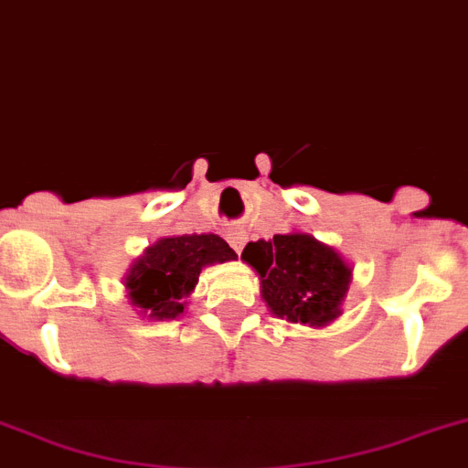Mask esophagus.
Here are the masks:
<instances>
[{"label": "esophagus", "mask_w": 468, "mask_h": 468, "mask_svg": "<svg viewBox=\"0 0 468 468\" xmlns=\"http://www.w3.org/2000/svg\"><path fill=\"white\" fill-rule=\"evenodd\" d=\"M227 241H229V246L237 250V253H241L243 246H246V241H249V234L241 229H231L229 234H227Z\"/></svg>", "instance_id": "obj_1"}]
</instances>
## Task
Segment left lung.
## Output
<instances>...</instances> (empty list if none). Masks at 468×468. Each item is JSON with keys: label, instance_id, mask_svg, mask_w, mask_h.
I'll list each match as a JSON object with an SVG mask.
<instances>
[{"label": "left lung", "instance_id": "left-lung-1", "mask_svg": "<svg viewBox=\"0 0 468 468\" xmlns=\"http://www.w3.org/2000/svg\"><path fill=\"white\" fill-rule=\"evenodd\" d=\"M261 274L267 307L286 322L326 326L341 314L353 270L336 250L310 234H277L272 241H250L241 253Z\"/></svg>", "mask_w": 468, "mask_h": 468}]
</instances>
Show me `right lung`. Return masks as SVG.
Instances as JSON below:
<instances>
[{
	"mask_svg": "<svg viewBox=\"0 0 468 468\" xmlns=\"http://www.w3.org/2000/svg\"><path fill=\"white\" fill-rule=\"evenodd\" d=\"M237 253L218 234L165 237L144 250L125 274L127 298L149 319H175L196 289L206 265L234 261Z\"/></svg>",
	"mask_w": 468,
	"mask_h": 468,
	"instance_id": "obj_1",
	"label": "right lung"
}]
</instances>
